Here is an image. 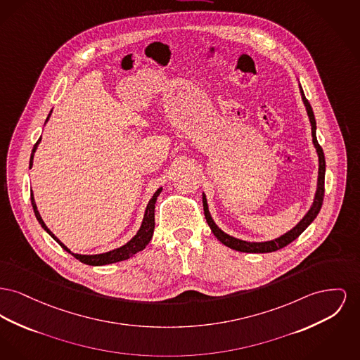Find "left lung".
<instances>
[{"label":"left lung","mask_w":360,"mask_h":360,"mask_svg":"<svg viewBox=\"0 0 360 360\" xmlns=\"http://www.w3.org/2000/svg\"><path fill=\"white\" fill-rule=\"evenodd\" d=\"M299 88H300L302 101H303V103H304V106H306L307 115H309V118H310L313 143H314V147L317 149L318 159H319L317 191H316V197H314L313 205H311V208L309 210V212L304 214V217L296 224L295 227H294L291 231L281 235L280 238H276L274 240H268V242H246V240H242V239H236V238H233V236L229 235V233H223V231L214 224V221H213V219L211 217V213L208 211V204H207L205 194H202L204 214H205V219H207L208 226L211 227L212 233H213V235H214L223 245H226L227 248H230V249H233V250H236V252H243V253H272V252H276V250H280V249L285 248L287 245H290L292 240H295L296 238L311 224V221L317 217L318 213L321 211L322 201H323V193H325V155H323V150L321 148V146L318 144L317 136H316L317 124H316V118H314L313 108L310 106L309 101L306 99L304 92H303V89H302L300 85H299Z\"/></svg>","instance_id":"8db88e82"}]
</instances>
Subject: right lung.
Masks as SVG:
<instances>
[{
  "label": "right lung",
  "mask_w": 360,
  "mask_h": 360,
  "mask_svg": "<svg viewBox=\"0 0 360 360\" xmlns=\"http://www.w3.org/2000/svg\"><path fill=\"white\" fill-rule=\"evenodd\" d=\"M50 114H51V112H50ZM50 114H49V117H50ZM49 117H47L46 121H49ZM39 141H41V139L37 141V144H35L34 148H32L31 159H30V169L32 167L34 153H35V150H37V147H38ZM160 191H162V188L155 191V194H153L152 198L149 200L147 210H146V214H144V219H143V223H141V227H140L139 233H136V235L127 242V245H124V246H121V248H118V249H114V250H111V252L95 254V255L72 253V252L65 246L64 243L60 242V239H58L57 236H54V233H51V231L46 227V224L43 223L42 217H41V214H39V212H38V208H37V204H35V200H34L32 193H31V204H32V208H34V212H35V216H37L38 221L41 223V226L44 229V231L49 233L64 250H66L68 253L72 254L76 259H79V261L83 262V264L92 265V266H99V265H107V264H114V262L124 261V259H127V258L133 257L134 254H137L139 252H141V250L146 249V246L148 245L149 240L152 239L153 230H155V204H156V198H158V195L160 194Z\"/></svg>",
  "instance_id": "1"
}]
</instances>
